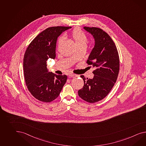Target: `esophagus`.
Wrapping results in <instances>:
<instances>
[{
  "label": "esophagus",
  "mask_w": 146,
  "mask_h": 146,
  "mask_svg": "<svg viewBox=\"0 0 146 146\" xmlns=\"http://www.w3.org/2000/svg\"><path fill=\"white\" fill-rule=\"evenodd\" d=\"M69 76L70 77L75 78V77H77L78 75H76V74H72V73H69Z\"/></svg>",
  "instance_id": "34e87169"
}]
</instances>
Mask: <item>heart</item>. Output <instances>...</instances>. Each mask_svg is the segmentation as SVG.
I'll list each match as a JSON object with an SVG mask.
<instances>
[{
	"mask_svg": "<svg viewBox=\"0 0 146 146\" xmlns=\"http://www.w3.org/2000/svg\"><path fill=\"white\" fill-rule=\"evenodd\" d=\"M71 36L73 39L75 41V43L76 45H86L87 42V38L86 36V34L84 33L82 31L76 29L74 30L71 33ZM64 39V36H61L59 38L58 40V43L60 44V43L63 41Z\"/></svg>",
	"mask_w": 146,
	"mask_h": 146,
	"instance_id": "obj_1",
	"label": "heart"
}]
</instances>
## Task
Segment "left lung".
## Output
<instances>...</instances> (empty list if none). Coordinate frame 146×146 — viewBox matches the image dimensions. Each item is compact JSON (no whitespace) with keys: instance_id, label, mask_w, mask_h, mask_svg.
<instances>
[{"instance_id":"1","label":"left lung","mask_w":146,"mask_h":146,"mask_svg":"<svg viewBox=\"0 0 146 146\" xmlns=\"http://www.w3.org/2000/svg\"><path fill=\"white\" fill-rule=\"evenodd\" d=\"M83 29L94 39L95 44L87 63L95 70L92 79L80 76L84 85L78 93L82 100L93 103L106 97L114 85L119 72V56L116 46L108 33L97 27L85 26Z\"/></svg>"}]
</instances>
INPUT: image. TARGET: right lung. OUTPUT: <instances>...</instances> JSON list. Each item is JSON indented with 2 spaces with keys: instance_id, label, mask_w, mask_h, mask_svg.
<instances>
[{
  "instance_id": "right-lung-1",
  "label": "right lung",
  "mask_w": 146,
  "mask_h": 146,
  "mask_svg": "<svg viewBox=\"0 0 146 146\" xmlns=\"http://www.w3.org/2000/svg\"><path fill=\"white\" fill-rule=\"evenodd\" d=\"M71 27H49L34 38L26 49L23 59L26 86L35 98L50 102L58 97L67 79L66 75H56L46 68L49 58H56L58 38Z\"/></svg>"
}]
</instances>
